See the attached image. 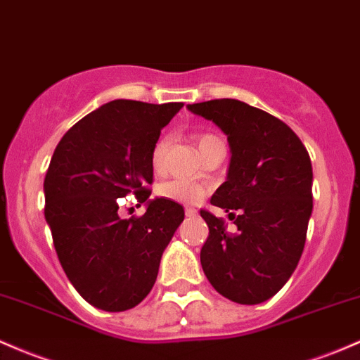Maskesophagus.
<instances>
[{"instance_id":"1","label":"esophagus","mask_w":360,"mask_h":360,"mask_svg":"<svg viewBox=\"0 0 360 360\" xmlns=\"http://www.w3.org/2000/svg\"><path fill=\"white\" fill-rule=\"evenodd\" d=\"M184 213H186V217H196V215H198V212H196L195 208H186Z\"/></svg>"}]
</instances>
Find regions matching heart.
Wrapping results in <instances>:
<instances>
[{
	"instance_id": "obj_1",
	"label": "heart",
	"mask_w": 360,
	"mask_h": 360,
	"mask_svg": "<svg viewBox=\"0 0 360 360\" xmlns=\"http://www.w3.org/2000/svg\"><path fill=\"white\" fill-rule=\"evenodd\" d=\"M222 143L219 136L212 135V133H198L196 135V145H198L200 152L205 153L207 150H210L215 145ZM167 147H169V138L160 136L159 140L153 145L152 153H150V164L155 174H162L165 171V157H167ZM157 195L160 198L174 201V203L181 205H195L196 201L201 200V196L205 195V189L200 184L193 183V181L186 179H172L167 183H162L157 188Z\"/></svg>"
}]
</instances>
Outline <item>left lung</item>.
I'll list each match as a JSON object with an SVG mask.
<instances>
[{
    "instance_id": "8db88e82",
    "label": "left lung",
    "mask_w": 360,
    "mask_h": 360,
    "mask_svg": "<svg viewBox=\"0 0 360 360\" xmlns=\"http://www.w3.org/2000/svg\"><path fill=\"white\" fill-rule=\"evenodd\" d=\"M219 126L231 145L227 181L210 205L236 231L201 208L208 238L200 262L213 289L239 304H259L294 274L313 212V167L301 138L278 117L236 98L189 104Z\"/></svg>"
}]
</instances>
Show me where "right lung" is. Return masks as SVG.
I'll return each instance as SVG.
<instances>
[{
    "label": "right lung",
    "mask_w": 360,
    "mask_h": 360,
    "mask_svg": "<svg viewBox=\"0 0 360 360\" xmlns=\"http://www.w3.org/2000/svg\"><path fill=\"white\" fill-rule=\"evenodd\" d=\"M183 102H108L73 124L51 159L44 215L63 270L86 302L109 313L148 295L162 252L184 220L174 201L150 200L140 217L121 219L120 198L150 196V153Z\"/></svg>",
    "instance_id": "1"
}]
</instances>
